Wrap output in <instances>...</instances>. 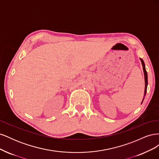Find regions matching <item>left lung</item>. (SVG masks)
<instances>
[{"label":"left lung","mask_w":159,"mask_h":159,"mask_svg":"<svg viewBox=\"0 0 159 159\" xmlns=\"http://www.w3.org/2000/svg\"><path fill=\"white\" fill-rule=\"evenodd\" d=\"M141 61L142 62V65H143V71H144V74H145V94H144V98H143V100L144 99H145V97L146 95V93H147V85H148V76H147V72L146 71V69H145V63H144V61L143 60V59L141 58ZM142 102V103H143Z\"/></svg>","instance_id":"1"}]
</instances>
